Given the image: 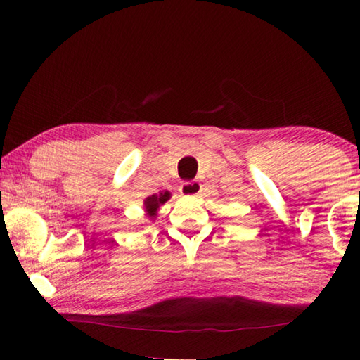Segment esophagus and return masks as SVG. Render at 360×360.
<instances>
[{
  "instance_id": "34e87169",
  "label": "esophagus",
  "mask_w": 360,
  "mask_h": 360,
  "mask_svg": "<svg viewBox=\"0 0 360 360\" xmlns=\"http://www.w3.org/2000/svg\"><path fill=\"white\" fill-rule=\"evenodd\" d=\"M179 191L182 195H186V197H195V195L202 192V184H200L198 181H187L182 182Z\"/></svg>"
}]
</instances>
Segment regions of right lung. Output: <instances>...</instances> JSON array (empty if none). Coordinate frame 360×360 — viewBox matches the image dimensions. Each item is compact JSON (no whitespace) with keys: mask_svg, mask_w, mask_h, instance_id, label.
Wrapping results in <instances>:
<instances>
[{"mask_svg":"<svg viewBox=\"0 0 360 360\" xmlns=\"http://www.w3.org/2000/svg\"><path fill=\"white\" fill-rule=\"evenodd\" d=\"M169 197H172V193L168 191L165 192H158L150 195L144 200V210H146V214H148L150 219H154L157 216V210L160 208V205H163L165 202H168Z\"/></svg>","mask_w":360,"mask_h":360,"instance_id":"add662e5","label":"right lung"}]
</instances>
